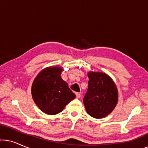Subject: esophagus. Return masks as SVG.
<instances>
[{
	"label": "esophagus",
	"instance_id": "34e87169",
	"mask_svg": "<svg viewBox=\"0 0 148 148\" xmlns=\"http://www.w3.org/2000/svg\"><path fill=\"white\" fill-rule=\"evenodd\" d=\"M75 95H76V98H79L81 97V94H80V93H79V92L75 93Z\"/></svg>",
	"mask_w": 148,
	"mask_h": 148
}]
</instances>
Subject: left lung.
<instances>
[{
    "mask_svg": "<svg viewBox=\"0 0 148 148\" xmlns=\"http://www.w3.org/2000/svg\"><path fill=\"white\" fill-rule=\"evenodd\" d=\"M88 88L84 98V104L89 115L102 119L110 114L119 100L117 87L112 79L102 72L90 71Z\"/></svg>",
    "mask_w": 148,
    "mask_h": 148,
    "instance_id": "1",
    "label": "left lung"
}]
</instances>
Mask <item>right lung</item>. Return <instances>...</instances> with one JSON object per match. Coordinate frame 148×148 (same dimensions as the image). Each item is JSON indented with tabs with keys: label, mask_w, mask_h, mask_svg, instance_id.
Returning a JSON list of instances; mask_svg holds the SVG:
<instances>
[{
	"label": "right lung",
	"mask_w": 148,
	"mask_h": 148,
	"mask_svg": "<svg viewBox=\"0 0 148 148\" xmlns=\"http://www.w3.org/2000/svg\"><path fill=\"white\" fill-rule=\"evenodd\" d=\"M60 66H48L42 69L34 79L32 86V98L42 112L54 115L75 98L67 83L60 76Z\"/></svg>",
	"instance_id": "obj_1"
}]
</instances>
